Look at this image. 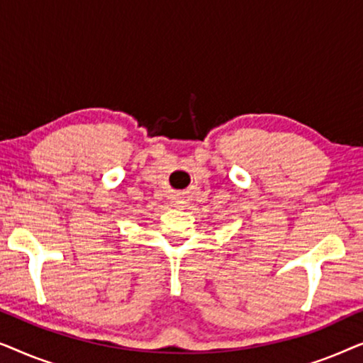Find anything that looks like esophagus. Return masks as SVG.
I'll use <instances>...</instances> for the list:
<instances>
[{
    "mask_svg": "<svg viewBox=\"0 0 363 363\" xmlns=\"http://www.w3.org/2000/svg\"><path fill=\"white\" fill-rule=\"evenodd\" d=\"M182 203H183V201H182V198H177V200H175V205H178V206H180V205H182Z\"/></svg>",
    "mask_w": 363,
    "mask_h": 363,
    "instance_id": "esophagus-1",
    "label": "esophagus"
}]
</instances>
